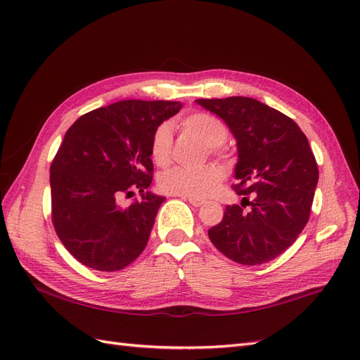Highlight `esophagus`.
Listing matches in <instances>:
<instances>
[{
    "label": "esophagus",
    "instance_id": "esophagus-1",
    "mask_svg": "<svg viewBox=\"0 0 360 360\" xmlns=\"http://www.w3.org/2000/svg\"><path fill=\"white\" fill-rule=\"evenodd\" d=\"M193 207H201L202 204H204V201L202 200H198V198H186Z\"/></svg>",
    "mask_w": 360,
    "mask_h": 360
}]
</instances>
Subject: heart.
I'll return each mask as SVG.
<instances>
[{
    "mask_svg": "<svg viewBox=\"0 0 360 360\" xmlns=\"http://www.w3.org/2000/svg\"><path fill=\"white\" fill-rule=\"evenodd\" d=\"M180 127L188 134L198 138L201 143L209 147L210 155L221 159L226 158V151L222 144L228 138V129L219 118L205 112H193L180 120ZM151 159L158 167L165 168L172 159V134L168 124H160L151 138L150 146ZM222 180V171L214 165L204 167L201 169L191 168H172L163 172L159 179V188L171 195H180L186 198H207L214 192L217 184Z\"/></svg>",
    "mask_w": 360,
    "mask_h": 360,
    "instance_id": "1",
    "label": "heart"
}]
</instances>
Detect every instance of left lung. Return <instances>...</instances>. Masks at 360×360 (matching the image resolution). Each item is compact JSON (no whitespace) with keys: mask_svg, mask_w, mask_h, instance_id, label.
Segmentation results:
<instances>
[{"mask_svg":"<svg viewBox=\"0 0 360 360\" xmlns=\"http://www.w3.org/2000/svg\"><path fill=\"white\" fill-rule=\"evenodd\" d=\"M197 103L219 115L237 141L233 189L243 197L242 205H226L210 240L238 264H264L296 242L309 221L319 167L308 138L290 117L252 97Z\"/></svg>","mask_w":360,"mask_h":360,"instance_id":"obj_1","label":"left lung"}]
</instances>
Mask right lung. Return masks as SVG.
I'll list each match as a JSON object with an SVG mask.
<instances>
[{
    "label": "right lung",
    "instance_id": "1",
    "mask_svg": "<svg viewBox=\"0 0 360 360\" xmlns=\"http://www.w3.org/2000/svg\"><path fill=\"white\" fill-rule=\"evenodd\" d=\"M180 102L122 101L81 115L51 165L52 224L84 266L117 271L147 246L163 197L146 192L153 180L151 138ZM136 188L141 202L123 207Z\"/></svg>",
    "mask_w": 360,
    "mask_h": 360
}]
</instances>
